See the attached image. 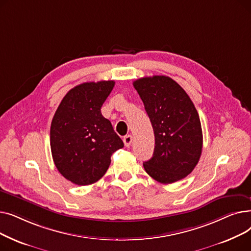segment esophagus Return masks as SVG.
Returning <instances> with one entry per match:
<instances>
[{
    "label": "esophagus",
    "instance_id": "esophagus-1",
    "mask_svg": "<svg viewBox=\"0 0 251 251\" xmlns=\"http://www.w3.org/2000/svg\"><path fill=\"white\" fill-rule=\"evenodd\" d=\"M123 141H124V144L126 148H129L131 146V143H132V136L131 135H127L123 138Z\"/></svg>",
    "mask_w": 251,
    "mask_h": 251
}]
</instances>
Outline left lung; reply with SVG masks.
<instances>
[{
  "label": "left lung",
  "instance_id": "left-lung-1",
  "mask_svg": "<svg viewBox=\"0 0 251 251\" xmlns=\"http://www.w3.org/2000/svg\"><path fill=\"white\" fill-rule=\"evenodd\" d=\"M154 133V151L144 162L146 172L157 182L171 184L189 175L200 161L202 131L194 104L172 78L164 75L133 82Z\"/></svg>",
  "mask_w": 251,
  "mask_h": 251
}]
</instances>
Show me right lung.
I'll return each instance as SVG.
<instances>
[{
  "instance_id": "1",
  "label": "right lung",
  "mask_w": 251,
  "mask_h": 251,
  "mask_svg": "<svg viewBox=\"0 0 251 251\" xmlns=\"http://www.w3.org/2000/svg\"><path fill=\"white\" fill-rule=\"evenodd\" d=\"M115 81L85 82L64 97L50 124V151L59 172L76 185H89L107 172L111 155L124 147L100 108Z\"/></svg>"
}]
</instances>
